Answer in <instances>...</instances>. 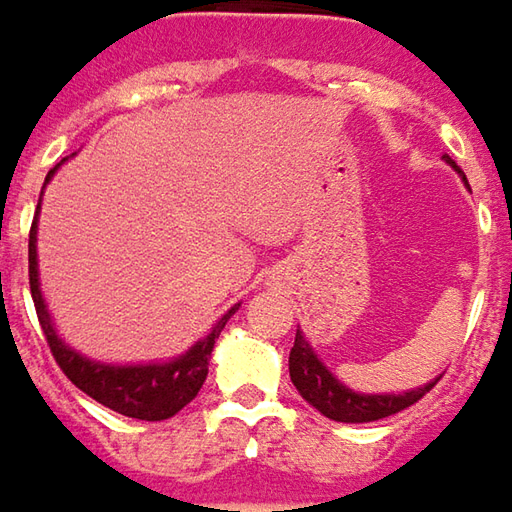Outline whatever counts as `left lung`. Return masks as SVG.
<instances>
[{
	"mask_svg": "<svg viewBox=\"0 0 512 512\" xmlns=\"http://www.w3.org/2000/svg\"><path fill=\"white\" fill-rule=\"evenodd\" d=\"M442 158H445L448 167L459 172L462 184L470 189L465 172L456 167V161L450 155H442ZM289 374L294 388L300 391V397L306 399L311 408H317L320 414L334 419V422H351V425L377 422V419H385V416L399 414V411H405L414 402H419L439 382V377H433L431 382L411 388V391H399V394H362V391H354V388H348L345 382H340L328 371V365L320 360V354L311 348V343L300 328H297L294 345H291Z\"/></svg>",
	"mask_w": 512,
	"mask_h": 512,
	"instance_id": "left-lung-1",
	"label": "left lung"
}]
</instances>
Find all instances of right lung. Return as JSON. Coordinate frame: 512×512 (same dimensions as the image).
Masks as SVG:
<instances>
[{"instance_id":"add662e5","label":"right lung","mask_w":512,"mask_h":512,"mask_svg":"<svg viewBox=\"0 0 512 512\" xmlns=\"http://www.w3.org/2000/svg\"><path fill=\"white\" fill-rule=\"evenodd\" d=\"M67 158H62L56 167L47 172L45 186L56 175V169L62 167ZM39 209H42V195L36 206V218L30 229V294L36 303V314L45 331L47 345L53 351V357L64 371V377L70 379L76 388H81L87 397L101 402L104 408H110L115 414L133 416V419H147V422H161L175 416L184 405L198 397L201 385L209 374V360H212V348L215 340L221 337L223 326L229 323V317L240 309L235 303L232 309L223 314L221 320L212 326V331L201 337L198 343H192L184 354L172 357V360H155V362H101L84 357L73 345H67L59 337V331L53 326V317L42 294L39 283V252H36V223H39Z\"/></svg>"}]
</instances>
